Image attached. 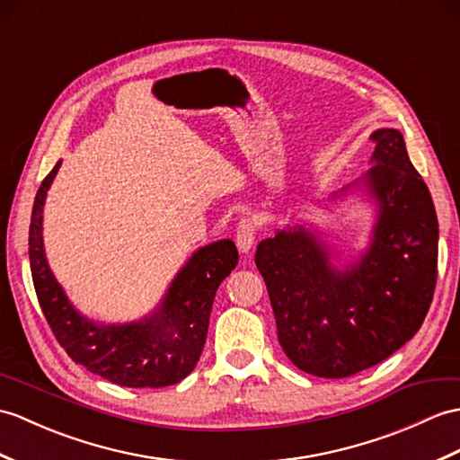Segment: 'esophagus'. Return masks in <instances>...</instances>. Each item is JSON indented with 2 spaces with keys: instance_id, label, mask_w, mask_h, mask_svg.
<instances>
[{
  "instance_id": "1",
  "label": "esophagus",
  "mask_w": 460,
  "mask_h": 460,
  "mask_svg": "<svg viewBox=\"0 0 460 460\" xmlns=\"http://www.w3.org/2000/svg\"><path fill=\"white\" fill-rule=\"evenodd\" d=\"M256 229L251 219H243L237 227V234H234V241H237V247L241 252H249L254 244Z\"/></svg>"
}]
</instances>
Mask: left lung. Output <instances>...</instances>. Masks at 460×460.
I'll list each match as a JSON object with an SVG mask.
<instances>
[{
    "label": "left lung",
    "instance_id": "obj_1",
    "mask_svg": "<svg viewBox=\"0 0 460 460\" xmlns=\"http://www.w3.org/2000/svg\"><path fill=\"white\" fill-rule=\"evenodd\" d=\"M370 138L372 168L358 186L378 217L360 261L337 270L304 226L276 231L254 254L286 357L319 378H347L388 358L418 333L435 292L439 223L429 190L400 131Z\"/></svg>",
    "mask_w": 460,
    "mask_h": 460
}]
</instances>
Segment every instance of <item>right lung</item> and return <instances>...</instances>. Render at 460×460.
Instances as JSON below:
<instances>
[{"label":"right lung","instance_id":"right-lung-1","mask_svg":"<svg viewBox=\"0 0 460 460\" xmlns=\"http://www.w3.org/2000/svg\"><path fill=\"white\" fill-rule=\"evenodd\" d=\"M60 160L42 180L29 227V261L42 314L68 357L93 375L127 388H163L194 370L206 345L209 314L219 284L239 262L231 239L191 254L164 300L141 322L103 325L84 317L50 272L42 244V208Z\"/></svg>","mask_w":460,"mask_h":460}]
</instances>
